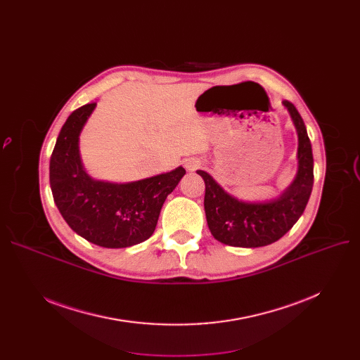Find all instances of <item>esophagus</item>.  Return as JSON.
I'll list each match as a JSON object with an SVG mask.
<instances>
[{
	"label": "esophagus",
	"instance_id": "1",
	"mask_svg": "<svg viewBox=\"0 0 360 360\" xmlns=\"http://www.w3.org/2000/svg\"><path fill=\"white\" fill-rule=\"evenodd\" d=\"M201 165H202V162L200 160V159H197V158H191V159H188L186 162H185V167L188 169V170H197V169H200L201 167Z\"/></svg>",
	"mask_w": 360,
	"mask_h": 360
}]
</instances>
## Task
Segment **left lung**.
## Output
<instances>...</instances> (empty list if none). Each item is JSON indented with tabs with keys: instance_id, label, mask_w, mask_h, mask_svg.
Instances as JSON below:
<instances>
[{
	"instance_id": "left-lung-1",
	"label": "left lung",
	"mask_w": 360,
	"mask_h": 360,
	"mask_svg": "<svg viewBox=\"0 0 360 360\" xmlns=\"http://www.w3.org/2000/svg\"><path fill=\"white\" fill-rule=\"evenodd\" d=\"M283 103L289 109L297 129L299 170L289 190L280 198L261 204L238 201L226 194L209 174L197 170L205 184L207 224L214 239L229 247L258 248L278 240L293 228L311 197L314 158L307 127L292 102Z\"/></svg>"
}]
</instances>
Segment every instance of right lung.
Instances as JSON below:
<instances>
[{
  "label": "right lung",
  "instance_id": "obj_1",
  "mask_svg": "<svg viewBox=\"0 0 360 360\" xmlns=\"http://www.w3.org/2000/svg\"><path fill=\"white\" fill-rule=\"evenodd\" d=\"M94 106L75 109L63 125L49 163L51 190L75 233L103 248H127L153 235L162 205L185 169L121 185L89 178L80 162L79 134Z\"/></svg>",
  "mask_w": 360,
  "mask_h": 360
}]
</instances>
